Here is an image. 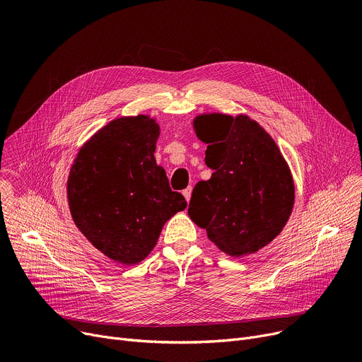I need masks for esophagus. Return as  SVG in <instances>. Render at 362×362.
Returning a JSON list of instances; mask_svg holds the SVG:
<instances>
[{
	"instance_id": "esophagus-1",
	"label": "esophagus",
	"mask_w": 362,
	"mask_h": 362,
	"mask_svg": "<svg viewBox=\"0 0 362 362\" xmlns=\"http://www.w3.org/2000/svg\"><path fill=\"white\" fill-rule=\"evenodd\" d=\"M183 197L185 199L189 202L190 201V197H192V186H187L185 190H183Z\"/></svg>"
}]
</instances>
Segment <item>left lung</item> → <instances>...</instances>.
I'll use <instances>...</instances> for the list:
<instances>
[{
    "label": "left lung",
    "instance_id": "left-lung-1",
    "mask_svg": "<svg viewBox=\"0 0 362 362\" xmlns=\"http://www.w3.org/2000/svg\"><path fill=\"white\" fill-rule=\"evenodd\" d=\"M194 129L208 144L205 163L214 173L192 192L190 220L228 256L260 250L293 212L296 189L288 163L272 136L246 115L202 113Z\"/></svg>",
    "mask_w": 362,
    "mask_h": 362
}]
</instances>
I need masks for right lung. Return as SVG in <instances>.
Returning a JSON list of instances; mask_svg holds the SVG:
<instances>
[{
	"label": "right lung",
	"instance_id": "1",
	"mask_svg": "<svg viewBox=\"0 0 362 362\" xmlns=\"http://www.w3.org/2000/svg\"><path fill=\"white\" fill-rule=\"evenodd\" d=\"M160 125L148 115L122 116L100 128L71 165L66 197L77 228L109 259H146L167 220L186 208L154 151Z\"/></svg>",
	"mask_w": 362,
	"mask_h": 362
}]
</instances>
